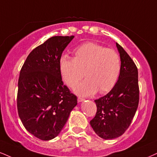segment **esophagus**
Segmentation results:
<instances>
[{"label": "esophagus", "instance_id": "esophagus-1", "mask_svg": "<svg viewBox=\"0 0 157 157\" xmlns=\"http://www.w3.org/2000/svg\"><path fill=\"white\" fill-rule=\"evenodd\" d=\"M84 99L83 98H82V97H78L77 98V101H79V102H82V101H84Z\"/></svg>", "mask_w": 157, "mask_h": 157}]
</instances>
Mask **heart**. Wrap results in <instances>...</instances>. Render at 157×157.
<instances>
[{"mask_svg": "<svg viewBox=\"0 0 157 157\" xmlns=\"http://www.w3.org/2000/svg\"><path fill=\"white\" fill-rule=\"evenodd\" d=\"M74 58L62 56L59 60L60 76L66 84L74 88L84 76L86 80L75 88L77 94L90 96L99 90L105 94L114 88L121 71L119 55L112 49L94 42L80 45Z\"/></svg>", "mask_w": 157, "mask_h": 157, "instance_id": "obj_1", "label": "heart"}]
</instances>
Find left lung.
Wrapping results in <instances>:
<instances>
[{"label": "left lung", "mask_w": 157, "mask_h": 157, "mask_svg": "<svg viewBox=\"0 0 157 157\" xmlns=\"http://www.w3.org/2000/svg\"><path fill=\"white\" fill-rule=\"evenodd\" d=\"M121 61V71L114 88L96 99V116L90 124L96 134L105 140L120 137L128 129L139 103L138 71L135 63L116 43Z\"/></svg>", "instance_id": "8db88e82"}]
</instances>
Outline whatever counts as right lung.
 <instances>
[{
	"instance_id": "right-lung-1",
	"label": "right lung",
	"mask_w": 157,
	"mask_h": 157,
	"mask_svg": "<svg viewBox=\"0 0 157 157\" xmlns=\"http://www.w3.org/2000/svg\"><path fill=\"white\" fill-rule=\"evenodd\" d=\"M52 36L33 49L22 66L18 80L17 110L26 130L42 140L59 135L77 99L64 86L59 60L74 39Z\"/></svg>"
}]
</instances>
